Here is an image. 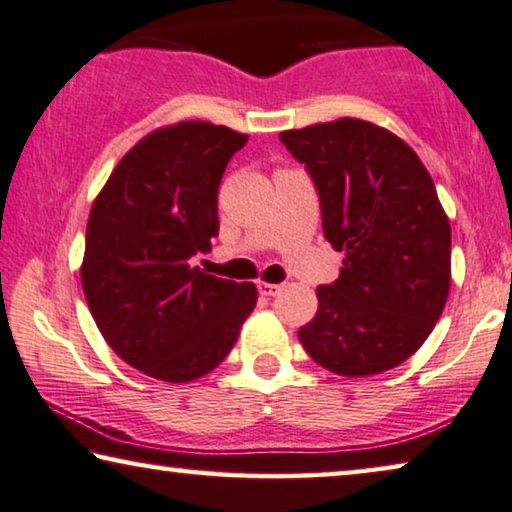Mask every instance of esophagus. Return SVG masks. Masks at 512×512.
<instances>
[{"label": "esophagus", "instance_id": "obj_1", "mask_svg": "<svg viewBox=\"0 0 512 512\" xmlns=\"http://www.w3.org/2000/svg\"><path fill=\"white\" fill-rule=\"evenodd\" d=\"M281 291L279 284H270V281H258V293L261 295H268V298H272V295H277Z\"/></svg>", "mask_w": 512, "mask_h": 512}]
</instances>
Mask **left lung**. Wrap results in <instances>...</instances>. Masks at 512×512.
Returning <instances> with one entry per match:
<instances>
[{"label": "left lung", "instance_id": "obj_1", "mask_svg": "<svg viewBox=\"0 0 512 512\" xmlns=\"http://www.w3.org/2000/svg\"><path fill=\"white\" fill-rule=\"evenodd\" d=\"M314 177L323 233L344 251L298 337L339 376H374L425 344L450 293V221L418 154L379 124L339 117L279 133Z\"/></svg>", "mask_w": 512, "mask_h": 512}]
</instances>
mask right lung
Masks as SVG:
<instances>
[{"instance_id": "add662e5", "label": "right lung", "mask_w": 512, "mask_h": 512, "mask_svg": "<svg viewBox=\"0 0 512 512\" xmlns=\"http://www.w3.org/2000/svg\"><path fill=\"white\" fill-rule=\"evenodd\" d=\"M247 133L175 122L140 138L94 198L80 265L85 300L108 346L166 383L210 374L254 311L251 281L189 265L219 233L217 189Z\"/></svg>"}]
</instances>
